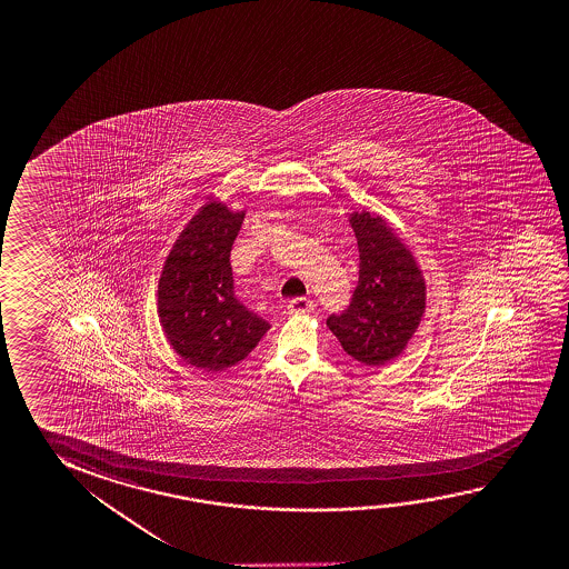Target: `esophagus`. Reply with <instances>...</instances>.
<instances>
[{
    "instance_id": "34e87169",
    "label": "esophagus",
    "mask_w": 569,
    "mask_h": 569,
    "mask_svg": "<svg viewBox=\"0 0 569 569\" xmlns=\"http://www.w3.org/2000/svg\"><path fill=\"white\" fill-rule=\"evenodd\" d=\"M289 313H296V316H303V313H311L316 309V303L308 298H296L291 299L288 303Z\"/></svg>"
}]
</instances>
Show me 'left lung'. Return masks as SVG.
Wrapping results in <instances>:
<instances>
[{
  "instance_id": "left-lung-1",
  "label": "left lung",
  "mask_w": 569,
  "mask_h": 569,
  "mask_svg": "<svg viewBox=\"0 0 569 569\" xmlns=\"http://www.w3.org/2000/svg\"><path fill=\"white\" fill-rule=\"evenodd\" d=\"M359 246V281L349 308L327 327L355 361L379 367L407 349L427 309L419 263L381 216L349 214Z\"/></svg>"
}]
</instances>
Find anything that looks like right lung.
<instances>
[{
	"instance_id": "add662e5",
	"label": "right lung",
	"mask_w": 569,
	"mask_h": 569,
	"mask_svg": "<svg viewBox=\"0 0 569 569\" xmlns=\"http://www.w3.org/2000/svg\"><path fill=\"white\" fill-rule=\"evenodd\" d=\"M243 214L208 198L178 236L160 273L162 331L170 347L204 373L240 363L270 329L233 296L230 252Z\"/></svg>"
}]
</instances>
